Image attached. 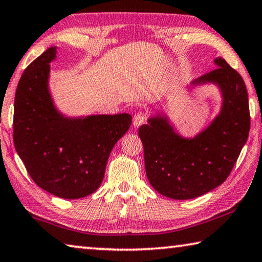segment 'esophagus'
<instances>
[{
	"instance_id": "34e87169",
	"label": "esophagus",
	"mask_w": 262,
	"mask_h": 262,
	"mask_svg": "<svg viewBox=\"0 0 262 262\" xmlns=\"http://www.w3.org/2000/svg\"><path fill=\"white\" fill-rule=\"evenodd\" d=\"M146 119H147L146 113H143V112H139V113H136L134 115V118H133V124H134V127H139L146 121Z\"/></svg>"
}]
</instances>
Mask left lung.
Returning a JSON list of instances; mask_svg holds the SVG:
<instances>
[{"label":"left lung","mask_w":262,"mask_h":262,"mask_svg":"<svg viewBox=\"0 0 262 262\" xmlns=\"http://www.w3.org/2000/svg\"><path fill=\"white\" fill-rule=\"evenodd\" d=\"M214 63L217 69L192 82H214L224 98L221 114L204 132L183 139L162 116L139 129L148 180L169 198H196L224 183L247 141L251 116L244 79L225 59Z\"/></svg>","instance_id":"obj_1"}]
</instances>
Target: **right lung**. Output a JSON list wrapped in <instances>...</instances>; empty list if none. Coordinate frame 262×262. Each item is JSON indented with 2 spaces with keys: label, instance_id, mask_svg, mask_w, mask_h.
Masks as SVG:
<instances>
[{
  "label": "right lung",
  "instance_id": "add662e5",
  "mask_svg": "<svg viewBox=\"0 0 262 262\" xmlns=\"http://www.w3.org/2000/svg\"><path fill=\"white\" fill-rule=\"evenodd\" d=\"M49 48L24 70L15 94V149L32 181L65 199L93 193L103 180L112 149L132 124L129 114L63 118L48 90Z\"/></svg>",
  "mask_w": 262,
  "mask_h": 262
}]
</instances>
